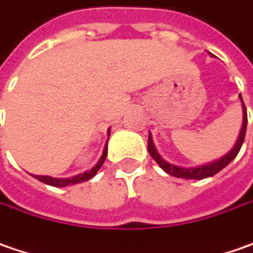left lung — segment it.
I'll use <instances>...</instances> for the list:
<instances>
[{
  "label": "left lung",
  "mask_w": 253,
  "mask_h": 253,
  "mask_svg": "<svg viewBox=\"0 0 253 253\" xmlns=\"http://www.w3.org/2000/svg\"><path fill=\"white\" fill-rule=\"evenodd\" d=\"M241 98V102H242V111H244V124H242V128H241V134H239V138L235 144V147L229 151L227 154H225L223 157H220L219 160L216 161H211V163H208V164H203V166H199V167H191V169H186V167H180V166H174V164H170L167 163L160 154L157 151L155 145H154L153 136L151 134H148V153L153 157L154 160L157 161V164L172 177H177V178H187V180H203V178H208V177H211L214 174L223 170L226 166L238 155V153L241 151V147L244 144L245 134H246V125H248V115H246V106H245L244 99L242 96L239 95Z\"/></svg>",
  "instance_id": "obj_1"
}]
</instances>
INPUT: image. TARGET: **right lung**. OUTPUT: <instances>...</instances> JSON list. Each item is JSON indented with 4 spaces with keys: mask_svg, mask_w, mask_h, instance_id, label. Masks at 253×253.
Masks as SVG:
<instances>
[{
    "mask_svg": "<svg viewBox=\"0 0 253 253\" xmlns=\"http://www.w3.org/2000/svg\"><path fill=\"white\" fill-rule=\"evenodd\" d=\"M108 135H109V129H108ZM106 155H108V142L103 148V153H102V157L99 158L98 164L89 170V171L82 172V174H78L75 177H69V178H56V177H50V175H33L34 178L40 180L42 183L44 184H48V186H53V187H66V186H73V184H78V183H83V181H87L90 180L96 172L99 171V169L102 167V164L105 163L106 160Z\"/></svg>",
    "mask_w": 253,
    "mask_h": 253,
    "instance_id": "right-lung-1",
    "label": "right lung"
}]
</instances>
